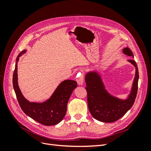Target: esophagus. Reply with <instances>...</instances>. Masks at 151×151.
Instances as JSON below:
<instances>
[{"label": "esophagus", "mask_w": 151, "mask_h": 151, "mask_svg": "<svg viewBox=\"0 0 151 151\" xmlns=\"http://www.w3.org/2000/svg\"><path fill=\"white\" fill-rule=\"evenodd\" d=\"M77 77H79V76H77ZM76 81H77V84H78L79 85H80V86L83 85V83H84V76H83V75L81 74L80 77H78Z\"/></svg>", "instance_id": "esophagus-1"}]
</instances>
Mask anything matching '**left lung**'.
Returning a JSON list of instances; mask_svg holds the SVG:
<instances>
[{
  "mask_svg": "<svg viewBox=\"0 0 151 151\" xmlns=\"http://www.w3.org/2000/svg\"><path fill=\"white\" fill-rule=\"evenodd\" d=\"M123 52L127 55L134 57V54L128 48ZM135 67V75L130 93L126 99L113 96L105 89L101 77L97 72L87 73L85 77L86 89L88 93V104L92 116L98 121L111 123L119 120L133 106L138 90L139 70L134 60H129Z\"/></svg>",
  "mask_w": 151,
  "mask_h": 151,
  "instance_id": "8db88e82",
  "label": "left lung"
}]
</instances>
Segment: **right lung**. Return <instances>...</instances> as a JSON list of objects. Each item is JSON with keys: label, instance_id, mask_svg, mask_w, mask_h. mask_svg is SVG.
<instances>
[{"label": "right lung", "instance_id": "obj_1", "mask_svg": "<svg viewBox=\"0 0 151 151\" xmlns=\"http://www.w3.org/2000/svg\"><path fill=\"white\" fill-rule=\"evenodd\" d=\"M25 52L26 50H23L17 56L13 74V88L17 101L22 111L32 119L46 126L57 125L65 115L67 103L72 91L77 86V82L65 80L58 85L47 101L43 103L29 102L23 96L17 83V62Z\"/></svg>", "mask_w": 151, "mask_h": 151}]
</instances>
